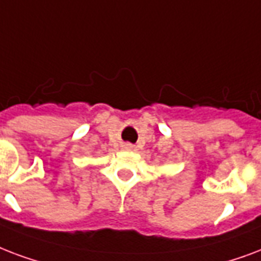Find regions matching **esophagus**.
I'll return each mask as SVG.
<instances>
[{
  "label": "esophagus",
  "mask_w": 261,
  "mask_h": 261,
  "mask_svg": "<svg viewBox=\"0 0 261 261\" xmlns=\"http://www.w3.org/2000/svg\"><path fill=\"white\" fill-rule=\"evenodd\" d=\"M122 148L124 149H132V144H129V143H125V144H122Z\"/></svg>",
  "instance_id": "obj_1"
}]
</instances>
